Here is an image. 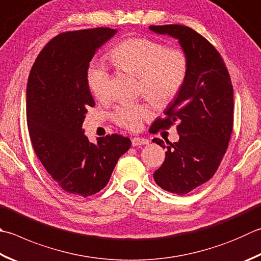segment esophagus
I'll return each mask as SVG.
<instances>
[{"label":"esophagus","instance_id":"1","mask_svg":"<svg viewBox=\"0 0 261 261\" xmlns=\"http://www.w3.org/2000/svg\"><path fill=\"white\" fill-rule=\"evenodd\" d=\"M144 144H149V141L146 139H142V137H133L132 139L133 146H139V145H144Z\"/></svg>","mask_w":261,"mask_h":261}]
</instances>
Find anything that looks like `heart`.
I'll use <instances>...</instances> for the list:
<instances>
[{
    "mask_svg": "<svg viewBox=\"0 0 261 261\" xmlns=\"http://www.w3.org/2000/svg\"><path fill=\"white\" fill-rule=\"evenodd\" d=\"M111 62L122 71L139 77V92L158 106H166L178 95L188 76L189 60L178 47L167 48L165 44L144 37L126 38L112 48ZM87 83L96 99L109 94L110 75L101 63L93 62L87 69ZM153 114L146 103H126L114 114V120L127 129L135 130L142 120Z\"/></svg>",
    "mask_w": 261,
    "mask_h": 261,
    "instance_id": "heart-1",
    "label": "heart"
}]
</instances>
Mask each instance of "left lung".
I'll return each mask as SVG.
<instances>
[{
    "instance_id": "obj_1",
    "label": "left lung",
    "mask_w": 261,
    "mask_h": 261,
    "mask_svg": "<svg viewBox=\"0 0 261 261\" xmlns=\"http://www.w3.org/2000/svg\"><path fill=\"white\" fill-rule=\"evenodd\" d=\"M150 31L178 39L188 56V76L175 99L151 126V133L175 122L178 142L167 147L164 164L153 178L161 189L177 195L189 193L217 171L233 130V86L219 52L203 36L183 24L150 26Z\"/></svg>"
}]
</instances>
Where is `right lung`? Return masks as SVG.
I'll use <instances>...</instances> for the list:
<instances>
[{
	"instance_id": "1",
	"label": "right lung",
	"mask_w": 261,
	"mask_h": 261,
	"mask_svg": "<svg viewBox=\"0 0 261 261\" xmlns=\"http://www.w3.org/2000/svg\"><path fill=\"white\" fill-rule=\"evenodd\" d=\"M116 33L100 27L59 34L39 52L28 77L27 126L37 158L63 191L84 198L105 188L132 145L118 134L91 143L82 128L87 108L95 106L87 69Z\"/></svg>"
}]
</instances>
